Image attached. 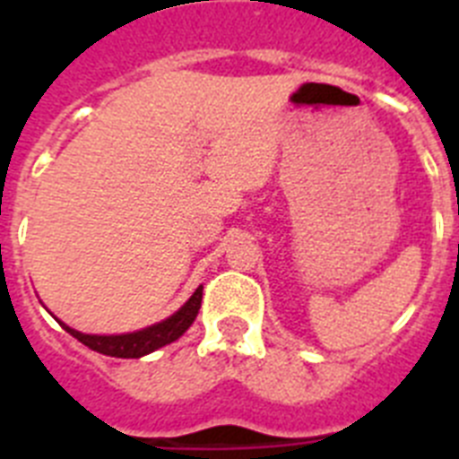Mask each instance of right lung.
I'll list each match as a JSON object with an SVG mask.
<instances>
[{
  "instance_id": "obj_1",
  "label": "right lung",
  "mask_w": 459,
  "mask_h": 459,
  "mask_svg": "<svg viewBox=\"0 0 459 459\" xmlns=\"http://www.w3.org/2000/svg\"><path fill=\"white\" fill-rule=\"evenodd\" d=\"M202 306V285L193 291L188 301L179 307V310L169 315L163 322L152 324L147 328H140V331H133V333H119V335H91V333H80L75 328H71L68 324H62L64 331L78 338L80 342L87 344L89 350L99 351L105 356H115V359H140V356H147L152 351L160 350L165 344L179 340L181 335L190 328V324L195 322L197 312Z\"/></svg>"
}]
</instances>
